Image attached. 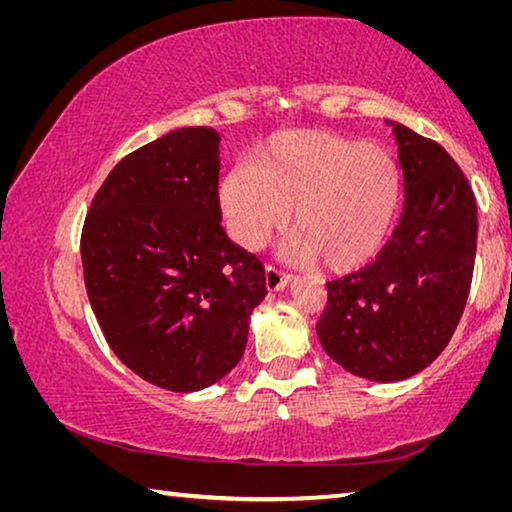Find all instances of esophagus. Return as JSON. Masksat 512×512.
I'll use <instances>...</instances> for the list:
<instances>
[{
    "instance_id": "obj_1",
    "label": "esophagus",
    "mask_w": 512,
    "mask_h": 512,
    "mask_svg": "<svg viewBox=\"0 0 512 512\" xmlns=\"http://www.w3.org/2000/svg\"><path fill=\"white\" fill-rule=\"evenodd\" d=\"M289 282H291L289 275H284L282 271H277V268H273V266L266 268L264 284L268 291H282L284 287H289Z\"/></svg>"
}]
</instances>
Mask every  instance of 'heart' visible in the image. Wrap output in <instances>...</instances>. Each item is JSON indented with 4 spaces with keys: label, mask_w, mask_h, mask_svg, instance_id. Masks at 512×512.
Returning <instances> with one entry per match:
<instances>
[{
    "label": "heart",
    "mask_w": 512,
    "mask_h": 512,
    "mask_svg": "<svg viewBox=\"0 0 512 512\" xmlns=\"http://www.w3.org/2000/svg\"><path fill=\"white\" fill-rule=\"evenodd\" d=\"M225 230L244 250H259L289 219L284 255L323 259L329 271H354L379 255L404 201L400 160L386 146L314 128L273 135L253 164H237L216 189Z\"/></svg>",
    "instance_id": "1"
}]
</instances>
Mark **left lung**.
Returning a JSON list of instances; mask_svg holds the SVG:
<instances>
[{"instance_id":"8db88e82","label":"left lung","mask_w":512,"mask_h":512,"mask_svg":"<svg viewBox=\"0 0 512 512\" xmlns=\"http://www.w3.org/2000/svg\"><path fill=\"white\" fill-rule=\"evenodd\" d=\"M404 210L372 264L327 284L323 350L370 381L413 377L445 350L465 309L476 255V201L443 146L395 121Z\"/></svg>"}]
</instances>
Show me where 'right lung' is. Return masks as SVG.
Returning <instances> with one entry per match:
<instances>
[{
    "label": "right lung",
    "mask_w": 512,
    "mask_h": 512,
    "mask_svg": "<svg viewBox=\"0 0 512 512\" xmlns=\"http://www.w3.org/2000/svg\"><path fill=\"white\" fill-rule=\"evenodd\" d=\"M221 135L176 128L126 155L85 216L81 259L94 316L135 375L173 393L237 366L264 266L221 228Z\"/></svg>",
    "instance_id": "add662e5"
}]
</instances>
